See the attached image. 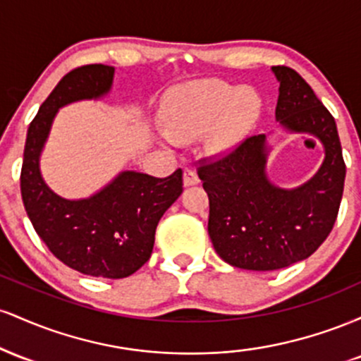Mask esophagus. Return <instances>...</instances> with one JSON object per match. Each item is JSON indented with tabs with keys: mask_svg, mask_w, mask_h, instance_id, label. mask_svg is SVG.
<instances>
[{
	"mask_svg": "<svg viewBox=\"0 0 361 361\" xmlns=\"http://www.w3.org/2000/svg\"><path fill=\"white\" fill-rule=\"evenodd\" d=\"M200 183V180H198L197 173L193 171V169H185L183 171V186H193V185H198Z\"/></svg>",
	"mask_w": 361,
	"mask_h": 361,
	"instance_id": "obj_1",
	"label": "esophagus"
}]
</instances>
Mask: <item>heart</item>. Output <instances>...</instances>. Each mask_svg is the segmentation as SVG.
I'll return each mask as SVG.
<instances>
[{"label": "heart", "mask_w": 361, "mask_h": 361, "mask_svg": "<svg viewBox=\"0 0 361 361\" xmlns=\"http://www.w3.org/2000/svg\"><path fill=\"white\" fill-rule=\"evenodd\" d=\"M261 114V100L251 90L219 80H200L164 93L159 122L173 142H192L207 134L212 152H227L250 134Z\"/></svg>", "instance_id": "b5f03b06"}]
</instances>
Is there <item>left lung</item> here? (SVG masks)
Instances as JSON below:
<instances>
[{"instance_id":"obj_1","label":"left lung","mask_w":361,"mask_h":361,"mask_svg":"<svg viewBox=\"0 0 361 361\" xmlns=\"http://www.w3.org/2000/svg\"><path fill=\"white\" fill-rule=\"evenodd\" d=\"M280 82L275 117L292 134H309L324 147L317 173L297 188L271 183L267 135L247 137L231 154L198 168L209 195V235L226 263L273 271L309 258L336 222L345 186L336 122L304 78L285 66L271 68Z\"/></svg>"}]
</instances>
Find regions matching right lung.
Returning <instances> with one entry per match:
<instances>
[{
	"mask_svg": "<svg viewBox=\"0 0 361 361\" xmlns=\"http://www.w3.org/2000/svg\"><path fill=\"white\" fill-rule=\"evenodd\" d=\"M115 68L88 64L66 74L40 105L27 132L22 198L39 238L73 270L100 279H126L151 258L156 227L183 192V173L168 178L118 173L88 198L61 197L40 173V154L57 111L69 103L110 93Z\"/></svg>",
	"mask_w": 361,
	"mask_h": 361,
	"instance_id": "right-lung-1",
	"label": "right lung"
}]
</instances>
